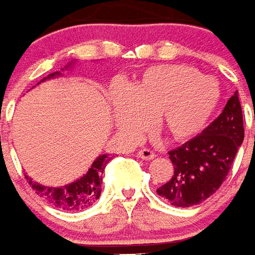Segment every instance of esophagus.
Instances as JSON below:
<instances>
[{
    "label": "esophagus",
    "mask_w": 255,
    "mask_h": 255,
    "mask_svg": "<svg viewBox=\"0 0 255 255\" xmlns=\"http://www.w3.org/2000/svg\"><path fill=\"white\" fill-rule=\"evenodd\" d=\"M138 157L142 160H152L155 157V152H152L151 150H147V148H142L141 151H138Z\"/></svg>",
    "instance_id": "1"
}]
</instances>
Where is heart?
I'll list each match as a JSON object with an SVG mask.
<instances>
[{
    "mask_svg": "<svg viewBox=\"0 0 255 255\" xmlns=\"http://www.w3.org/2000/svg\"><path fill=\"white\" fill-rule=\"evenodd\" d=\"M221 100L216 80L202 76L184 65L148 67L128 85V91L113 94L114 125L128 138L155 128L174 142L197 137L211 122Z\"/></svg>",
    "mask_w": 255,
    "mask_h": 255,
    "instance_id": "heart-1",
    "label": "heart"
}]
</instances>
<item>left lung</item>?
I'll use <instances>...</instances> for the list:
<instances>
[{
	"label": "left lung",
	"instance_id": "8db88e82",
	"mask_svg": "<svg viewBox=\"0 0 255 255\" xmlns=\"http://www.w3.org/2000/svg\"><path fill=\"white\" fill-rule=\"evenodd\" d=\"M244 139L239 93L228 100L222 113L201 134L169 151L174 173L156 189L175 207H190L212 196L228 176Z\"/></svg>",
	"mask_w": 255,
	"mask_h": 255
}]
</instances>
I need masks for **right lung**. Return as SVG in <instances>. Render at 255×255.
Listing matches in <instances>:
<instances>
[{"mask_svg":"<svg viewBox=\"0 0 255 255\" xmlns=\"http://www.w3.org/2000/svg\"><path fill=\"white\" fill-rule=\"evenodd\" d=\"M72 65L73 61H71L61 71L68 70V68L72 67ZM61 75L62 73L57 71V72L48 75L40 82L54 79V77H58ZM40 82H38V85ZM109 161H111L109 153H103V155L98 156L95 161L89 167L86 174H84L81 178L73 180L70 184L63 185V187H45V185L34 182L29 175H25V178L39 196L47 199L49 203L54 205L56 207L66 211H81L93 206L96 199L100 197L103 173H104L105 166Z\"/></svg>","mask_w":255,"mask_h":255,"instance_id":"add662e5","label":"right lung"}]
</instances>
